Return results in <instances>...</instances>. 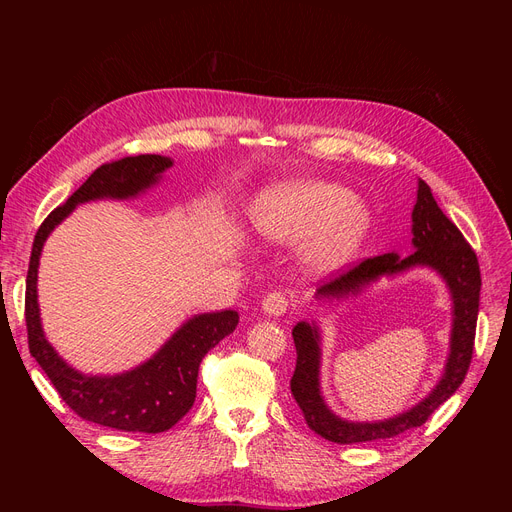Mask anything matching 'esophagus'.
Wrapping results in <instances>:
<instances>
[{
  "instance_id": "1",
  "label": "esophagus",
  "mask_w": 512,
  "mask_h": 512,
  "mask_svg": "<svg viewBox=\"0 0 512 512\" xmlns=\"http://www.w3.org/2000/svg\"><path fill=\"white\" fill-rule=\"evenodd\" d=\"M288 297L284 292H269L265 299H262V309H265V314L269 316H284L288 312Z\"/></svg>"
}]
</instances>
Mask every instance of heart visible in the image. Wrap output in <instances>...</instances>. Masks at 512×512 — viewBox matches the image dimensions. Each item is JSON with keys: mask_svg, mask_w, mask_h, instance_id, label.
Instances as JSON below:
<instances>
[{"mask_svg": "<svg viewBox=\"0 0 512 512\" xmlns=\"http://www.w3.org/2000/svg\"><path fill=\"white\" fill-rule=\"evenodd\" d=\"M262 239L294 245L307 237L303 262L314 273H333L359 252L371 215L342 185L286 181L262 190L250 209Z\"/></svg>", "mask_w": 512, "mask_h": 512, "instance_id": "obj_1", "label": "heart"}]
</instances>
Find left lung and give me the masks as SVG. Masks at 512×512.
Here are the masks:
<instances>
[{"label": "left lung", "mask_w": 512, "mask_h": 512, "mask_svg": "<svg viewBox=\"0 0 512 512\" xmlns=\"http://www.w3.org/2000/svg\"><path fill=\"white\" fill-rule=\"evenodd\" d=\"M412 235L414 252L410 256L399 258L397 254H382L367 258L320 286L316 299H344L350 294H359L384 275H397L414 267H429L440 273L453 299L451 350H448L444 374L431 393L406 412L374 423L346 421L329 410L320 393V331L314 322H299L292 329L297 367L290 380V391L303 410L309 429L324 440L337 444L371 442L421 427L459 389L468 374L480 299L478 258L459 228L438 207L431 188L423 179H418L416 205L412 209Z\"/></svg>", "instance_id": "obj_1"}]
</instances>
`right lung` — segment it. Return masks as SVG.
<instances>
[{"mask_svg": "<svg viewBox=\"0 0 512 512\" xmlns=\"http://www.w3.org/2000/svg\"><path fill=\"white\" fill-rule=\"evenodd\" d=\"M170 166L173 160L151 153L102 164L64 205L51 211L49 218L42 222L29 258L25 286L29 352L49 376L59 397L76 414L85 421L119 431L160 433L181 421L194 406L200 361L237 329L239 314L235 309L198 314L183 322L173 337L143 365L117 376H85L61 359L44 337L38 307L40 254L46 237L68 218L76 205L100 198H136L153 188Z\"/></svg>", "mask_w": 512, "mask_h": 512, "instance_id": "1", "label": "right lung"}]
</instances>
